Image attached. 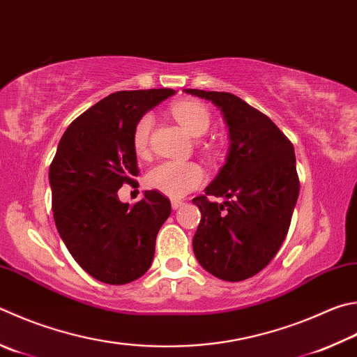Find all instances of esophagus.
<instances>
[{"label": "esophagus", "mask_w": 357, "mask_h": 357, "mask_svg": "<svg viewBox=\"0 0 357 357\" xmlns=\"http://www.w3.org/2000/svg\"><path fill=\"white\" fill-rule=\"evenodd\" d=\"M184 204V201H181V199H172V207L173 209H179L181 206Z\"/></svg>", "instance_id": "1"}]
</instances>
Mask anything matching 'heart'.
I'll return each instance as SVG.
<instances>
[{
	"instance_id": "obj_1",
	"label": "heart",
	"mask_w": 357,
	"mask_h": 357,
	"mask_svg": "<svg viewBox=\"0 0 357 357\" xmlns=\"http://www.w3.org/2000/svg\"><path fill=\"white\" fill-rule=\"evenodd\" d=\"M172 114L179 125L193 137H201L209 129L211 114L197 101L174 102L172 106ZM151 128V114H144L134 125L132 148L140 158H145L150 151ZM204 170L193 162H160V164L154 165L145 176V183L151 190L164 193L170 198L185 197L187 193L204 184Z\"/></svg>"
}]
</instances>
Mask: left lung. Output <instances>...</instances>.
Here are the masks:
<instances>
[{"instance_id": "8db88e82", "label": "left lung", "mask_w": 357, "mask_h": 357, "mask_svg": "<svg viewBox=\"0 0 357 357\" xmlns=\"http://www.w3.org/2000/svg\"><path fill=\"white\" fill-rule=\"evenodd\" d=\"M184 92L222 109L231 140L217 178L192 199L201 212L193 252L218 280H248L267 267L289 232L300 193L294 145L267 115L236 95ZM209 196L227 201L220 205Z\"/></svg>"}]
</instances>
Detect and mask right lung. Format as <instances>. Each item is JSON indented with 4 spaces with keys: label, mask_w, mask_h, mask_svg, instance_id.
<instances>
[{
    "label": "right lung",
    "mask_w": 357,
    "mask_h": 357,
    "mask_svg": "<svg viewBox=\"0 0 357 357\" xmlns=\"http://www.w3.org/2000/svg\"><path fill=\"white\" fill-rule=\"evenodd\" d=\"M174 95L172 89L121 90L87 109L63 132L50 165L53 217L75 261L95 280L128 284L151 267L170 199L146 190L134 206L119 189L135 184V121Z\"/></svg>",
    "instance_id": "add662e5"
}]
</instances>
